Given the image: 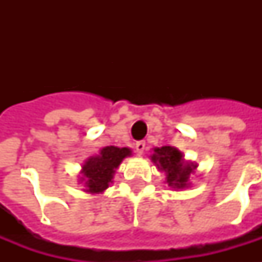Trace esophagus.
<instances>
[{"instance_id":"obj_1","label":"esophagus","mask_w":262,"mask_h":262,"mask_svg":"<svg viewBox=\"0 0 262 262\" xmlns=\"http://www.w3.org/2000/svg\"><path fill=\"white\" fill-rule=\"evenodd\" d=\"M144 151H145V141H137L136 143V152L139 155H143Z\"/></svg>"}]
</instances>
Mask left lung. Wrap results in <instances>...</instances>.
Returning <instances> with one entry per match:
<instances>
[{
	"mask_svg": "<svg viewBox=\"0 0 262 262\" xmlns=\"http://www.w3.org/2000/svg\"><path fill=\"white\" fill-rule=\"evenodd\" d=\"M151 160L160 171L166 172V183L174 189L187 187L191 172H194L197 164L189 163L183 159L182 152L174 147H160L154 149Z\"/></svg>",
	"mask_w": 262,
	"mask_h": 262,
	"instance_id": "left-lung-1",
	"label": "left lung"
}]
</instances>
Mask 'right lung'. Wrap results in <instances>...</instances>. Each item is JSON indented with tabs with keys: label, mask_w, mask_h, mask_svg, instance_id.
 Returning a JSON list of instances; mask_svg holds the SVG:
<instances>
[{
	"label": "right lung",
	"mask_w": 262,
	"mask_h": 262,
	"mask_svg": "<svg viewBox=\"0 0 262 262\" xmlns=\"http://www.w3.org/2000/svg\"><path fill=\"white\" fill-rule=\"evenodd\" d=\"M132 151L129 148L104 147L100 149L99 155L91 156L85 160L81 170V182H84V190L92 194H99L113 183L115 170L126 156H130Z\"/></svg>",
	"instance_id": "right-lung-1"
}]
</instances>
